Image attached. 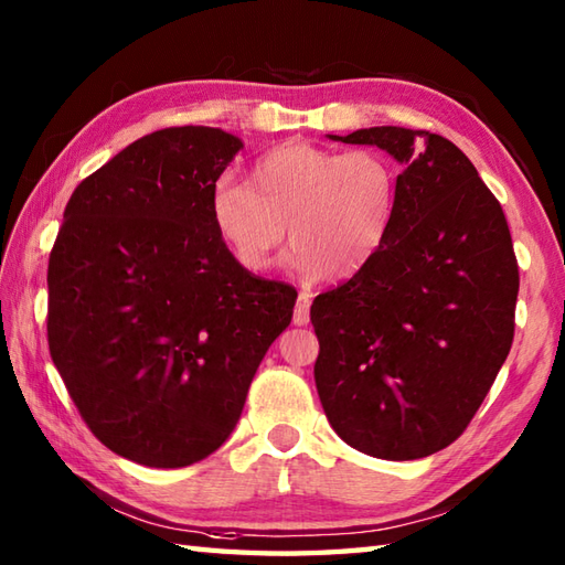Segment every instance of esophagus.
Returning <instances> with one entry per match:
<instances>
[{"label": "esophagus", "instance_id": "1", "mask_svg": "<svg viewBox=\"0 0 565 565\" xmlns=\"http://www.w3.org/2000/svg\"><path fill=\"white\" fill-rule=\"evenodd\" d=\"M308 320H310V294L301 291L294 308V322L296 326H308Z\"/></svg>", "mask_w": 565, "mask_h": 565}]
</instances>
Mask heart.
Segmentation results:
<instances>
[{"label":"heart","instance_id":"obj_1","mask_svg":"<svg viewBox=\"0 0 565 565\" xmlns=\"http://www.w3.org/2000/svg\"><path fill=\"white\" fill-rule=\"evenodd\" d=\"M398 209V172L374 148L338 152L289 140L252 162L247 184L223 177L211 191V218L235 262L269 269L289 225V264L340 281L364 269L386 243Z\"/></svg>","mask_w":565,"mask_h":565}]
</instances>
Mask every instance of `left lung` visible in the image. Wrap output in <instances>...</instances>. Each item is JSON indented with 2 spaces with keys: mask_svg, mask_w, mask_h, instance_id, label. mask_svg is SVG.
<instances>
[{
  "mask_svg": "<svg viewBox=\"0 0 565 565\" xmlns=\"http://www.w3.org/2000/svg\"><path fill=\"white\" fill-rule=\"evenodd\" d=\"M403 164L386 243L310 306L316 386L332 429L376 459L411 461L463 435L505 364L520 291L500 201L429 130L330 136Z\"/></svg>",
  "mask_w": 565,
  "mask_h": 565,
  "instance_id": "obj_1",
  "label": "left lung"
}]
</instances>
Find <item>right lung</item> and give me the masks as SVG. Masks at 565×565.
<instances>
[{
  "instance_id": "obj_1",
  "label": "right lung",
  "mask_w": 565,
  "mask_h": 565,
  "mask_svg": "<svg viewBox=\"0 0 565 565\" xmlns=\"http://www.w3.org/2000/svg\"><path fill=\"white\" fill-rule=\"evenodd\" d=\"M243 148L209 126L130 142L82 179L47 259V347L104 447L152 468L231 435L296 289L245 271L211 218Z\"/></svg>"
}]
</instances>
